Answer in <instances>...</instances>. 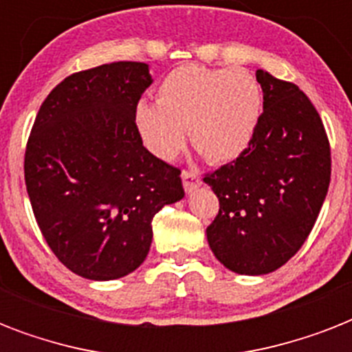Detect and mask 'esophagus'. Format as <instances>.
<instances>
[{
  "label": "esophagus",
  "instance_id": "obj_1",
  "mask_svg": "<svg viewBox=\"0 0 352 352\" xmlns=\"http://www.w3.org/2000/svg\"><path fill=\"white\" fill-rule=\"evenodd\" d=\"M181 177H182V184H184V190H186L188 193L193 192L195 188L201 186V177H199V173H195V171L184 170Z\"/></svg>",
  "mask_w": 352,
  "mask_h": 352
}]
</instances>
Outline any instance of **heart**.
<instances>
[{
    "label": "heart",
    "mask_w": 352,
    "mask_h": 352,
    "mask_svg": "<svg viewBox=\"0 0 352 352\" xmlns=\"http://www.w3.org/2000/svg\"><path fill=\"white\" fill-rule=\"evenodd\" d=\"M261 115V87L246 69L188 63L173 69L157 89V104L138 102L135 127L159 159H173L186 142L212 162L239 157Z\"/></svg>",
    "instance_id": "1"
}]
</instances>
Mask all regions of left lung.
<instances>
[{"label": "left lung", "mask_w": 352, "mask_h": 352, "mask_svg": "<svg viewBox=\"0 0 352 352\" xmlns=\"http://www.w3.org/2000/svg\"><path fill=\"white\" fill-rule=\"evenodd\" d=\"M263 113L248 148L204 175L219 199L206 228L215 257L232 272L278 270L311 234L331 182V146L309 96L257 71Z\"/></svg>", "instance_id": "left-lung-1"}]
</instances>
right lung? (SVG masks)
<instances>
[{"label": "right lung", "mask_w": 352, "mask_h": 352, "mask_svg": "<svg viewBox=\"0 0 352 352\" xmlns=\"http://www.w3.org/2000/svg\"><path fill=\"white\" fill-rule=\"evenodd\" d=\"M151 85L148 63L80 71L49 93L25 149V184L54 256L85 279L142 265L151 221L184 197L181 170L142 146L135 107Z\"/></svg>", "instance_id": "right-lung-1"}]
</instances>
